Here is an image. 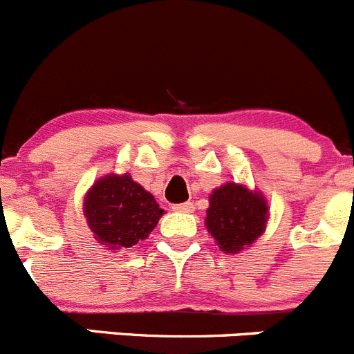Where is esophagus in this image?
I'll list each match as a JSON object with an SVG mask.
<instances>
[{
	"instance_id": "obj_1",
	"label": "esophagus",
	"mask_w": 354,
	"mask_h": 354,
	"mask_svg": "<svg viewBox=\"0 0 354 354\" xmlns=\"http://www.w3.org/2000/svg\"><path fill=\"white\" fill-rule=\"evenodd\" d=\"M175 212H184V214H191L194 210V203L193 201H186V203H179L174 205Z\"/></svg>"
}]
</instances>
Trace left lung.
<instances>
[{"mask_svg":"<svg viewBox=\"0 0 354 354\" xmlns=\"http://www.w3.org/2000/svg\"><path fill=\"white\" fill-rule=\"evenodd\" d=\"M268 212V201L259 191L227 183L212 191L205 222L222 252L238 254L264 233Z\"/></svg>","mask_w":354,"mask_h":354,"instance_id":"left-lung-1","label":"left lung"}]
</instances>
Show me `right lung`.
<instances>
[{"label":"right lung","instance_id":"right-lung-1","mask_svg":"<svg viewBox=\"0 0 354 354\" xmlns=\"http://www.w3.org/2000/svg\"><path fill=\"white\" fill-rule=\"evenodd\" d=\"M86 222L100 245L132 248L156 227L163 210L129 174H109L97 180L83 201Z\"/></svg>","mask_w":354,"mask_h":354}]
</instances>
